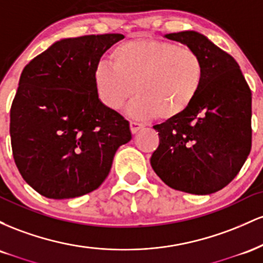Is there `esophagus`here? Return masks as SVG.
I'll return each mask as SVG.
<instances>
[{
  "instance_id": "34e87169",
  "label": "esophagus",
  "mask_w": 263,
  "mask_h": 263,
  "mask_svg": "<svg viewBox=\"0 0 263 263\" xmlns=\"http://www.w3.org/2000/svg\"><path fill=\"white\" fill-rule=\"evenodd\" d=\"M129 128H131L132 134H137V132L140 131L141 128H143V125H142V123L131 121V122H129Z\"/></svg>"
}]
</instances>
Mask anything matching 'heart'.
Returning <instances> with one entry per match:
<instances>
[{"instance_id":"1","label":"heart","mask_w":263,"mask_h":263,"mask_svg":"<svg viewBox=\"0 0 263 263\" xmlns=\"http://www.w3.org/2000/svg\"><path fill=\"white\" fill-rule=\"evenodd\" d=\"M111 64L100 62L93 71L95 91L105 106L119 110L134 93L136 117L171 120L197 99L205 68L193 48L171 42L138 38L117 45Z\"/></svg>"}]
</instances>
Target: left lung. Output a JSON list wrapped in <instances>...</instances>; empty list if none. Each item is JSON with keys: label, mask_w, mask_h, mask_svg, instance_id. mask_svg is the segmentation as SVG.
<instances>
[{"label": "left lung", "mask_w": 263, "mask_h": 263, "mask_svg": "<svg viewBox=\"0 0 263 263\" xmlns=\"http://www.w3.org/2000/svg\"><path fill=\"white\" fill-rule=\"evenodd\" d=\"M200 55V92L179 116L153 126L159 146L151 165L171 188L195 195L215 193L237 176L252 144V93L237 62L203 34L171 33Z\"/></svg>", "instance_id": "8db88e82"}]
</instances>
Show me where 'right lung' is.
I'll return each mask as SVG.
<instances>
[{
	"mask_svg": "<svg viewBox=\"0 0 263 263\" xmlns=\"http://www.w3.org/2000/svg\"><path fill=\"white\" fill-rule=\"evenodd\" d=\"M120 33L54 43L23 69L10 111L12 155L39 194L69 199L98 189L117 148L131 141L129 123L99 100L96 65Z\"/></svg>",
	"mask_w": 263,
	"mask_h": 263,
	"instance_id": "obj_1",
	"label": "right lung"
}]
</instances>
